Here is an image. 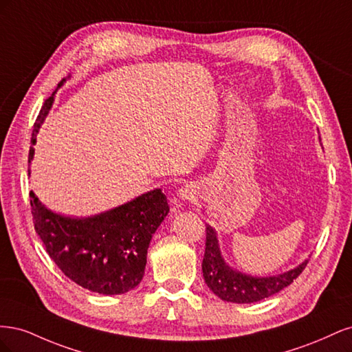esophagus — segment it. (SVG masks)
<instances>
[{
    "label": "esophagus",
    "mask_w": 352,
    "mask_h": 352,
    "mask_svg": "<svg viewBox=\"0 0 352 352\" xmlns=\"http://www.w3.org/2000/svg\"><path fill=\"white\" fill-rule=\"evenodd\" d=\"M179 201H190L195 198V189L192 185H185L179 189L177 192Z\"/></svg>",
    "instance_id": "34e87169"
}]
</instances>
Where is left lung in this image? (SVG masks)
<instances>
[{
    "instance_id": "obj_1",
    "label": "left lung",
    "mask_w": 352,
    "mask_h": 352,
    "mask_svg": "<svg viewBox=\"0 0 352 352\" xmlns=\"http://www.w3.org/2000/svg\"><path fill=\"white\" fill-rule=\"evenodd\" d=\"M206 252L202 260V274L210 291L214 292L220 300L236 304H251L280 292L289 286L302 273L308 260L296 265L295 269L282 274L258 278V276L245 274L232 269L225 261L219 247L216 230L210 225L206 228Z\"/></svg>"
}]
</instances>
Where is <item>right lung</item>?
Returning <instances> with one entry per match:
<instances>
[{
    "mask_svg": "<svg viewBox=\"0 0 352 352\" xmlns=\"http://www.w3.org/2000/svg\"><path fill=\"white\" fill-rule=\"evenodd\" d=\"M65 80L58 83V88ZM57 89L39 111L32 132V145L36 142V133L54 102ZM34 153L32 146L29 163ZM29 197L35 230L52 261L74 283L102 295L124 294L140 285L151 238L170 210L162 189L150 190L126 204L83 219L52 212L34 190Z\"/></svg>",
    "mask_w": 352,
    "mask_h": 352,
    "instance_id": "add662e5",
    "label": "right lung"
}]
</instances>
